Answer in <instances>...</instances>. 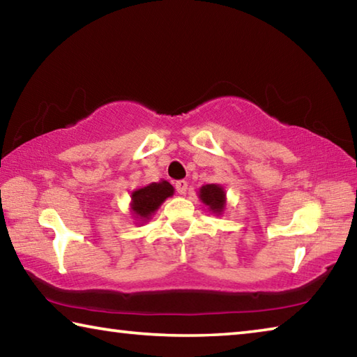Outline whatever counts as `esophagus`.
<instances>
[{"mask_svg": "<svg viewBox=\"0 0 357 357\" xmlns=\"http://www.w3.org/2000/svg\"><path fill=\"white\" fill-rule=\"evenodd\" d=\"M174 189H176L179 195H184V193L187 192V181L185 179L176 181V183H174Z\"/></svg>", "mask_w": 357, "mask_h": 357, "instance_id": "esophagus-1", "label": "esophagus"}]
</instances>
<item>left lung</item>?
<instances>
[{
    "label": "left lung",
    "instance_id": "1",
    "mask_svg": "<svg viewBox=\"0 0 357 357\" xmlns=\"http://www.w3.org/2000/svg\"><path fill=\"white\" fill-rule=\"evenodd\" d=\"M200 198L213 213H222L223 204H225V192H223L222 187L215 184L203 185L200 189Z\"/></svg>",
    "mask_w": 357,
    "mask_h": 357
}]
</instances>
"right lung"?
<instances>
[{"instance_id": "right-lung-1", "label": "right lung", "mask_w": 357, "mask_h": 357, "mask_svg": "<svg viewBox=\"0 0 357 357\" xmlns=\"http://www.w3.org/2000/svg\"><path fill=\"white\" fill-rule=\"evenodd\" d=\"M170 195H173V185L170 183H151L132 193V211L142 219H149V215Z\"/></svg>"}]
</instances>
